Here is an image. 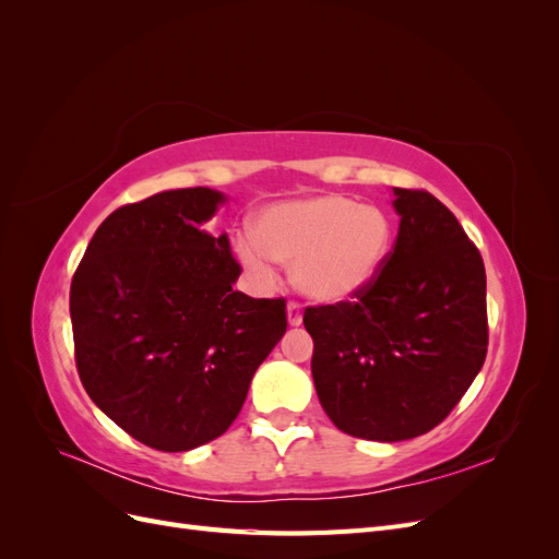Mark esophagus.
I'll return each instance as SVG.
<instances>
[{
  "mask_svg": "<svg viewBox=\"0 0 559 559\" xmlns=\"http://www.w3.org/2000/svg\"><path fill=\"white\" fill-rule=\"evenodd\" d=\"M286 317H289V324L292 326H300L302 324V310H300V302L298 300H289V306H286Z\"/></svg>",
  "mask_w": 559,
  "mask_h": 559,
  "instance_id": "34e87169",
  "label": "esophagus"
}]
</instances>
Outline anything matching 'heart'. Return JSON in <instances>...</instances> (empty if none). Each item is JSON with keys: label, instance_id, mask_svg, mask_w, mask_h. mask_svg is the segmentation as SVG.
<instances>
[{"label": "heart", "instance_id": "obj_1", "mask_svg": "<svg viewBox=\"0 0 559 559\" xmlns=\"http://www.w3.org/2000/svg\"><path fill=\"white\" fill-rule=\"evenodd\" d=\"M392 245L394 226L382 210L331 193L265 207L253 222V235H240L235 251L261 280L275 275L277 261L294 267L302 296L343 302L373 284Z\"/></svg>", "mask_w": 559, "mask_h": 559}]
</instances>
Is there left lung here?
Segmentation results:
<instances>
[{
    "label": "left lung",
    "mask_w": 559,
    "mask_h": 559,
    "mask_svg": "<svg viewBox=\"0 0 559 559\" xmlns=\"http://www.w3.org/2000/svg\"><path fill=\"white\" fill-rule=\"evenodd\" d=\"M392 253L354 300L308 308L312 378L333 425L408 441L450 415L487 354L485 265L441 200L394 189Z\"/></svg>",
    "instance_id": "left-lung-1"
}]
</instances>
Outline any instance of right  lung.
Wrapping results in <instances>:
<instances>
[{"label":"right lung","mask_w":559,"mask_h":559,"mask_svg":"<svg viewBox=\"0 0 559 559\" xmlns=\"http://www.w3.org/2000/svg\"><path fill=\"white\" fill-rule=\"evenodd\" d=\"M198 186L111 212L70 289L74 357L93 403L140 443L186 452L222 436L286 331L284 298L233 292L242 267Z\"/></svg>","instance_id":"obj_1"}]
</instances>
